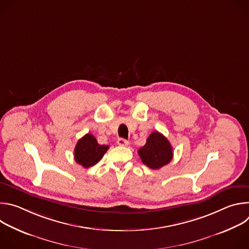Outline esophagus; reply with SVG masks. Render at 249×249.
I'll return each instance as SVG.
<instances>
[{"instance_id": "esophagus-1", "label": "esophagus", "mask_w": 249, "mask_h": 249, "mask_svg": "<svg viewBox=\"0 0 249 249\" xmlns=\"http://www.w3.org/2000/svg\"><path fill=\"white\" fill-rule=\"evenodd\" d=\"M117 144H118V146H120V147H126V146L129 145V142H128L127 140L123 139V138H120V139H118V141H117Z\"/></svg>"}]
</instances>
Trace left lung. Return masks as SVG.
Masks as SVG:
<instances>
[{"mask_svg":"<svg viewBox=\"0 0 249 249\" xmlns=\"http://www.w3.org/2000/svg\"><path fill=\"white\" fill-rule=\"evenodd\" d=\"M138 154L148 167L159 169L166 165L173 157L172 147L168 140L160 132H153L147 139V143L142 147Z\"/></svg>","mask_w":249,"mask_h":249,"instance_id":"obj_1","label":"left lung"}]
</instances>
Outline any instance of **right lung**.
Returning <instances> with one entry per match:
<instances>
[{
    "mask_svg": "<svg viewBox=\"0 0 249 249\" xmlns=\"http://www.w3.org/2000/svg\"><path fill=\"white\" fill-rule=\"evenodd\" d=\"M108 149V146L99 145L91 134H86L76 145L75 160L85 168H89L96 164Z\"/></svg>",
    "mask_w": 249,
    "mask_h": 249,
    "instance_id": "right-lung-1",
    "label": "right lung"
}]
</instances>
